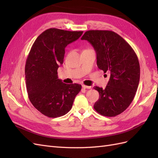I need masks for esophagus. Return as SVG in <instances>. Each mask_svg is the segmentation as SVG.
I'll use <instances>...</instances> for the list:
<instances>
[{"label":"esophagus","instance_id":"34e87169","mask_svg":"<svg viewBox=\"0 0 158 158\" xmlns=\"http://www.w3.org/2000/svg\"><path fill=\"white\" fill-rule=\"evenodd\" d=\"M82 86L84 89H91V86H88V85H82Z\"/></svg>","mask_w":158,"mask_h":158}]
</instances>
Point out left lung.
Returning a JSON list of instances; mask_svg holds the SVG:
<instances>
[{"label": "left lung", "instance_id": "obj_1", "mask_svg": "<svg viewBox=\"0 0 158 158\" xmlns=\"http://www.w3.org/2000/svg\"><path fill=\"white\" fill-rule=\"evenodd\" d=\"M81 40L93 46L98 68L110 74L106 88H94L99 94L94 108L102 115L117 116L127 109L135 96L140 74L137 55L123 37L112 31L89 30Z\"/></svg>", "mask_w": 158, "mask_h": 158}]
</instances>
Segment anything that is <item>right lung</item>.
I'll return each instance as SVG.
<instances>
[{
  "label": "right lung",
  "instance_id": "obj_1",
  "mask_svg": "<svg viewBox=\"0 0 158 158\" xmlns=\"http://www.w3.org/2000/svg\"><path fill=\"white\" fill-rule=\"evenodd\" d=\"M82 33L50 28L41 33L31 47L25 66L28 97L35 108L47 117L67 113L82 89L78 84L63 83L58 78L57 70L63 63L66 47Z\"/></svg>",
  "mask_w": 158,
  "mask_h": 158
}]
</instances>
